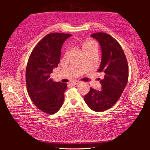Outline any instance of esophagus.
I'll list each match as a JSON object with an SVG mask.
<instances>
[{
    "label": "esophagus",
    "instance_id": "1",
    "mask_svg": "<svg viewBox=\"0 0 150 150\" xmlns=\"http://www.w3.org/2000/svg\"><path fill=\"white\" fill-rule=\"evenodd\" d=\"M79 83H80L79 81H72V82L71 83V84L72 85H77L79 84Z\"/></svg>",
    "mask_w": 150,
    "mask_h": 150
}]
</instances>
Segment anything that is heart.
Wrapping results in <instances>:
<instances>
[{
    "mask_svg": "<svg viewBox=\"0 0 150 150\" xmlns=\"http://www.w3.org/2000/svg\"><path fill=\"white\" fill-rule=\"evenodd\" d=\"M83 50L84 52H97V45L93 41H87L83 44Z\"/></svg>",
    "mask_w": 150,
    "mask_h": 150,
    "instance_id": "obj_1",
    "label": "heart"
}]
</instances>
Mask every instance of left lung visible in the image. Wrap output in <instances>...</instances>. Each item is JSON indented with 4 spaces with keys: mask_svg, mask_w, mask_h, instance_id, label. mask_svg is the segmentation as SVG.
I'll use <instances>...</instances> for the list:
<instances>
[{
    "mask_svg": "<svg viewBox=\"0 0 150 150\" xmlns=\"http://www.w3.org/2000/svg\"><path fill=\"white\" fill-rule=\"evenodd\" d=\"M91 37L100 45L103 55L98 71L105 73V77L100 81L102 90L91 88L84 100L93 110L105 111L115 105L125 88L128 80V65L121 45L110 35L97 32Z\"/></svg>",
    "mask_w": 150,
    "mask_h": 150,
    "instance_id": "8db88e82",
    "label": "left lung"
}]
</instances>
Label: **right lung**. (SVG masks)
<instances>
[{
    "instance_id": "obj_1",
    "label": "right lung",
    "mask_w": 150,
    "mask_h": 150,
    "mask_svg": "<svg viewBox=\"0 0 150 150\" xmlns=\"http://www.w3.org/2000/svg\"><path fill=\"white\" fill-rule=\"evenodd\" d=\"M71 36L57 32L46 35L34 47L28 61L27 91L35 106L48 115L56 113L64 101L67 84L55 82L50 74L58 67L63 42Z\"/></svg>"
}]
</instances>
